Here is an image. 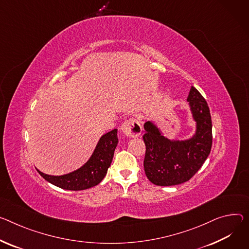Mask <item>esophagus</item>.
Listing matches in <instances>:
<instances>
[{"instance_id":"esophagus-1","label":"esophagus","mask_w":249,"mask_h":249,"mask_svg":"<svg viewBox=\"0 0 249 249\" xmlns=\"http://www.w3.org/2000/svg\"><path fill=\"white\" fill-rule=\"evenodd\" d=\"M121 130L127 137H138L142 133V126L137 119L130 118L124 121Z\"/></svg>"}]
</instances>
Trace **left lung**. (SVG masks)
<instances>
[{"mask_svg": "<svg viewBox=\"0 0 249 249\" xmlns=\"http://www.w3.org/2000/svg\"><path fill=\"white\" fill-rule=\"evenodd\" d=\"M188 101L196 122V134L191 139L171 141L152 122L144 124V170L154 185L175 186L187 182L200 169L211 153L213 132L208 103L194 86L191 87Z\"/></svg>", "mask_w": 249, "mask_h": 249, "instance_id": "obj_1", "label": "left lung"}]
</instances>
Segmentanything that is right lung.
<instances>
[{"label":"right lung","instance_id":"right-lung-1","mask_svg":"<svg viewBox=\"0 0 249 249\" xmlns=\"http://www.w3.org/2000/svg\"><path fill=\"white\" fill-rule=\"evenodd\" d=\"M117 144V129H114L103 135L92 156L78 170L63 176H50L38 170L37 172L48 182L63 190L82 191L92 188L98 185L106 176Z\"/></svg>","mask_w":249,"mask_h":249}]
</instances>
